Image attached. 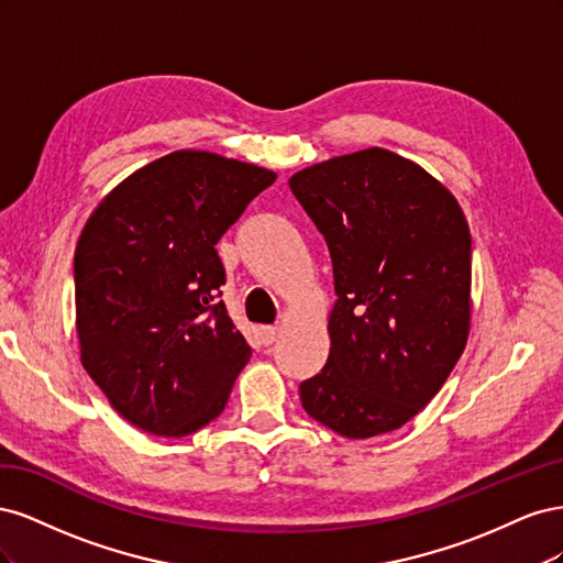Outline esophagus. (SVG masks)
<instances>
[{
  "label": "esophagus",
  "mask_w": 563,
  "mask_h": 563,
  "mask_svg": "<svg viewBox=\"0 0 563 563\" xmlns=\"http://www.w3.org/2000/svg\"><path fill=\"white\" fill-rule=\"evenodd\" d=\"M258 333H261V343L263 345H272L279 338V329L277 327H261Z\"/></svg>",
  "instance_id": "esophagus-1"
}]
</instances>
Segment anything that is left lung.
Instances as JSON below:
<instances>
[{
	"instance_id": "left-lung-1",
	"label": "left lung",
	"mask_w": 563,
	"mask_h": 563,
	"mask_svg": "<svg viewBox=\"0 0 563 563\" xmlns=\"http://www.w3.org/2000/svg\"><path fill=\"white\" fill-rule=\"evenodd\" d=\"M329 244V360L302 408L347 439L399 430L451 376L472 319V236L446 185L385 147L294 174Z\"/></svg>"
}]
</instances>
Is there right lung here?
<instances>
[{"mask_svg":"<svg viewBox=\"0 0 563 563\" xmlns=\"http://www.w3.org/2000/svg\"><path fill=\"white\" fill-rule=\"evenodd\" d=\"M269 168L207 150H178L119 183L75 249L81 366L114 411L157 437L216 420L251 347L220 300L216 244Z\"/></svg>","mask_w":563,"mask_h":563,"instance_id":"add662e5","label":"right lung"}]
</instances>
